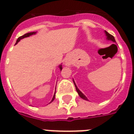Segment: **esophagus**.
Listing matches in <instances>:
<instances>
[{"mask_svg":"<svg viewBox=\"0 0 134 134\" xmlns=\"http://www.w3.org/2000/svg\"><path fill=\"white\" fill-rule=\"evenodd\" d=\"M65 64H66V65H70V62H69V60H66V61H65Z\"/></svg>","mask_w":134,"mask_h":134,"instance_id":"1","label":"esophagus"}]
</instances>
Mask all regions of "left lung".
<instances>
[{
  "label": "left lung",
  "instance_id": "8db88e82",
  "mask_svg": "<svg viewBox=\"0 0 134 134\" xmlns=\"http://www.w3.org/2000/svg\"><path fill=\"white\" fill-rule=\"evenodd\" d=\"M105 34H106V36H107V37H108V39L109 40H111V41H112L113 42H116V41H115V38H114V36L112 35H111V34H110L108 33V32H107L105 31ZM74 86H75V88H76V91H77V93H78V94L79 96L81 98H83L84 99V100H88V99L87 98L84 96V95L81 93V92L79 90V88H77V86H76V84H75V83H74Z\"/></svg>",
  "mask_w": 134,
  "mask_h": 134
}]
</instances>
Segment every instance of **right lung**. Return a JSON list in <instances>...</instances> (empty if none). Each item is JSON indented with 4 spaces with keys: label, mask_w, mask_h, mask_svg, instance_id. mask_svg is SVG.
<instances>
[{
    "label": "right lung",
    "mask_w": 134,
    "mask_h": 134,
    "mask_svg": "<svg viewBox=\"0 0 134 134\" xmlns=\"http://www.w3.org/2000/svg\"><path fill=\"white\" fill-rule=\"evenodd\" d=\"M36 34V32H30V33H26V34H25L24 35L22 36H20V37H19L18 38H17V41H16V43H15V44H17V43L19 42V41L22 39V38H25V37H28V36H31V35H32V34ZM60 70H62V69H63V67H62V66H61V65H60ZM55 98V94H54L53 98V99H52L51 102H53V101L54 100Z\"/></svg>",
    "instance_id": "add662e5"
}]
</instances>
